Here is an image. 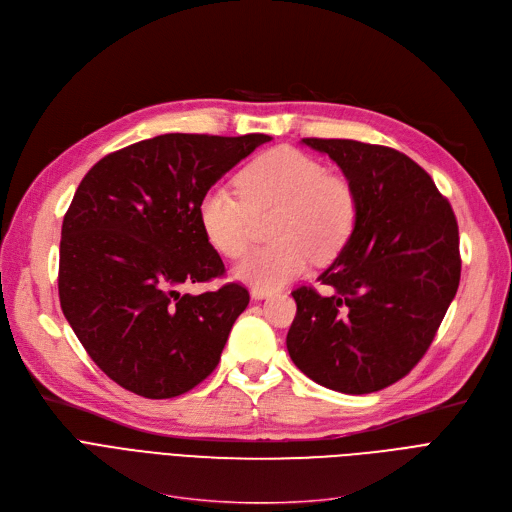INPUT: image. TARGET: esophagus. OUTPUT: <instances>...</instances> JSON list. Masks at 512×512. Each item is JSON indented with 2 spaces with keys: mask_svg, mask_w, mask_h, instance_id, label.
<instances>
[{
  "mask_svg": "<svg viewBox=\"0 0 512 512\" xmlns=\"http://www.w3.org/2000/svg\"><path fill=\"white\" fill-rule=\"evenodd\" d=\"M272 294V290L270 288H259V286H253L251 288V297L255 299V301H261V299H267Z\"/></svg>",
  "mask_w": 512,
  "mask_h": 512,
  "instance_id": "1",
  "label": "esophagus"
}]
</instances>
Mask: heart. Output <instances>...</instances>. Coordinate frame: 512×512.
I'll return each instance as SVG.
<instances>
[{
  "instance_id": "heart-1",
  "label": "heart",
  "mask_w": 512,
  "mask_h": 512,
  "mask_svg": "<svg viewBox=\"0 0 512 512\" xmlns=\"http://www.w3.org/2000/svg\"><path fill=\"white\" fill-rule=\"evenodd\" d=\"M236 184L240 195L228 186H213L199 203L203 234L220 255L240 257L249 247L253 215L278 211L272 222L276 245L249 253L234 267L240 282L259 288L282 286L301 276L311 257H336L353 234L355 188L297 149L261 153L238 172Z\"/></svg>"
}]
</instances>
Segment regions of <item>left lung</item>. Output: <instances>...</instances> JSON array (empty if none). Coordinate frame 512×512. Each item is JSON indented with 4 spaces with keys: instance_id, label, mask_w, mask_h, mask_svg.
Returning <instances> with one entry per match:
<instances>
[{
    "instance_id": "8db88e82",
    "label": "left lung",
    "mask_w": 512,
    "mask_h": 512,
    "mask_svg": "<svg viewBox=\"0 0 512 512\" xmlns=\"http://www.w3.org/2000/svg\"><path fill=\"white\" fill-rule=\"evenodd\" d=\"M336 161L357 195V222L340 255L311 286L292 290L286 336L307 378L344 394L398 382L432 344L461 280L459 226L432 176L390 147L303 139Z\"/></svg>"
}]
</instances>
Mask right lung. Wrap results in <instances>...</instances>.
Segmentation results:
<instances>
[{"instance_id": "1", "label": "right lung", "mask_w": 512, "mask_h": 512, "mask_svg": "<svg viewBox=\"0 0 512 512\" xmlns=\"http://www.w3.org/2000/svg\"><path fill=\"white\" fill-rule=\"evenodd\" d=\"M267 134H161L105 155L78 184L60 240V305L95 365L145 398H174L218 367L249 290L224 276L199 203Z\"/></svg>"}]
</instances>
